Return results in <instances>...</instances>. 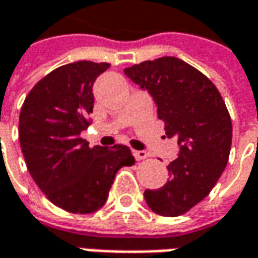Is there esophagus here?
Here are the masks:
<instances>
[{"label": "esophagus", "mask_w": 258, "mask_h": 258, "mask_svg": "<svg viewBox=\"0 0 258 258\" xmlns=\"http://www.w3.org/2000/svg\"><path fill=\"white\" fill-rule=\"evenodd\" d=\"M132 154H134L136 161H144V159H146V156H148V152H146V151H134Z\"/></svg>", "instance_id": "esophagus-1"}]
</instances>
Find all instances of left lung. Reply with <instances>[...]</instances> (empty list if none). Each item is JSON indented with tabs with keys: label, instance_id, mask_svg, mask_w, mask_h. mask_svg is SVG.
I'll return each mask as SVG.
<instances>
[{
	"label": "left lung",
	"instance_id": "left-lung-1",
	"mask_svg": "<svg viewBox=\"0 0 258 258\" xmlns=\"http://www.w3.org/2000/svg\"><path fill=\"white\" fill-rule=\"evenodd\" d=\"M124 75L152 94L165 134L181 145L168 165V182L146 189V204L162 217L182 215L211 192L227 166L233 141L228 109L213 82L176 57L142 61Z\"/></svg>",
	"mask_w": 258,
	"mask_h": 258
}]
</instances>
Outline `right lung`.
<instances>
[{
    "instance_id": "add662e5",
    "label": "right lung",
    "mask_w": 258,
    "mask_h": 258,
    "mask_svg": "<svg viewBox=\"0 0 258 258\" xmlns=\"http://www.w3.org/2000/svg\"><path fill=\"white\" fill-rule=\"evenodd\" d=\"M109 63L76 61L57 67L27 94L18 123L28 172L58 208L90 214L107 200L114 175L132 166L127 146H89L80 138L93 113V83Z\"/></svg>"
}]
</instances>
